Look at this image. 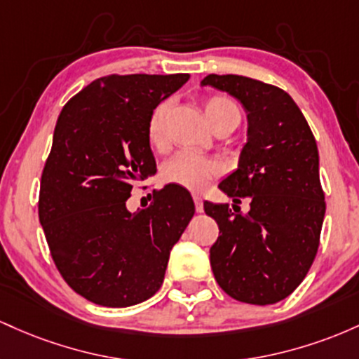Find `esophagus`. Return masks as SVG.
Returning <instances> with one entry per match:
<instances>
[{
  "instance_id": "34e87169",
  "label": "esophagus",
  "mask_w": 359,
  "mask_h": 359,
  "mask_svg": "<svg viewBox=\"0 0 359 359\" xmlns=\"http://www.w3.org/2000/svg\"><path fill=\"white\" fill-rule=\"evenodd\" d=\"M193 201H195L196 212H203V201H201V196L195 193V195H193Z\"/></svg>"
}]
</instances>
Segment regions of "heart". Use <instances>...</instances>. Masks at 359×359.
Segmentation results:
<instances>
[{
	"instance_id": "b5f03b06",
	"label": "heart",
	"mask_w": 359,
	"mask_h": 359,
	"mask_svg": "<svg viewBox=\"0 0 359 359\" xmlns=\"http://www.w3.org/2000/svg\"><path fill=\"white\" fill-rule=\"evenodd\" d=\"M171 107L168 102L156 104L147 120V139L149 142L159 146L164 139V128ZM203 111L212 127L220 122H231L239 126L241 108L232 98L224 95L208 96L203 102ZM220 172V166L213 159L203 158V156L193 154V152H180L166 161L163 168L164 180L169 183L180 184L188 190H201Z\"/></svg>"
}]
</instances>
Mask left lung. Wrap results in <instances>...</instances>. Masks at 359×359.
I'll return each instance as SVG.
<instances>
[{"label":"left lung","instance_id":"8db88e82","mask_svg":"<svg viewBox=\"0 0 359 359\" xmlns=\"http://www.w3.org/2000/svg\"><path fill=\"white\" fill-rule=\"evenodd\" d=\"M212 86L239 100L248 114V142L239 166L219 188L237 205L205 201L219 225L210 248L217 283L232 299L269 305L304 281L319 249L325 201L319 151L307 120L280 88L237 74H208Z\"/></svg>","mask_w":359,"mask_h":359}]
</instances>
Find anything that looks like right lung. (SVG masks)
<instances>
[{"mask_svg":"<svg viewBox=\"0 0 359 359\" xmlns=\"http://www.w3.org/2000/svg\"><path fill=\"white\" fill-rule=\"evenodd\" d=\"M190 74L104 76L64 104L40 180L39 219L52 259L76 293L130 307L161 288L169 252L195 213L168 184L128 212L132 184L156 175L147 120Z\"/></svg>","mask_w":359,"mask_h":359,"instance_id":"obj_1","label":"right lung"}]
</instances>
